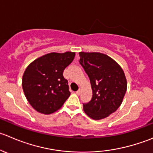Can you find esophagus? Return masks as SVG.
I'll return each mask as SVG.
<instances>
[{
	"mask_svg": "<svg viewBox=\"0 0 153 153\" xmlns=\"http://www.w3.org/2000/svg\"><path fill=\"white\" fill-rule=\"evenodd\" d=\"M76 94L77 95H79L81 94V90H78L77 91H76Z\"/></svg>",
	"mask_w": 153,
	"mask_h": 153,
	"instance_id": "1",
	"label": "esophagus"
}]
</instances>
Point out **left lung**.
Here are the masks:
<instances>
[{"instance_id":"left-lung-1","label":"left lung","mask_w":153,"mask_h":153,"mask_svg":"<svg viewBox=\"0 0 153 153\" xmlns=\"http://www.w3.org/2000/svg\"><path fill=\"white\" fill-rule=\"evenodd\" d=\"M79 54V62L90 79L93 92L91 101L83 103V109L94 120L103 119L121 105L127 88L124 72L114 60L103 53Z\"/></svg>"}]
</instances>
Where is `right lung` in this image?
<instances>
[{
	"instance_id": "1",
	"label": "right lung",
	"mask_w": 153,
	"mask_h": 153,
	"mask_svg": "<svg viewBox=\"0 0 153 153\" xmlns=\"http://www.w3.org/2000/svg\"><path fill=\"white\" fill-rule=\"evenodd\" d=\"M75 56V53H51L28 65L22 78V88L34 109L50 114L59 109L71 92L63 71Z\"/></svg>"
}]
</instances>
